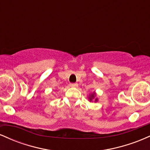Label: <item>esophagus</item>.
Instances as JSON below:
<instances>
[{"instance_id": "1", "label": "esophagus", "mask_w": 150, "mask_h": 150, "mask_svg": "<svg viewBox=\"0 0 150 150\" xmlns=\"http://www.w3.org/2000/svg\"><path fill=\"white\" fill-rule=\"evenodd\" d=\"M70 87H77V83H70Z\"/></svg>"}]
</instances>
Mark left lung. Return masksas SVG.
Returning a JSON list of instances; mask_svg holds the SVG:
<instances>
[{"label":"left lung","instance_id":"8db88e82","mask_svg":"<svg viewBox=\"0 0 150 150\" xmlns=\"http://www.w3.org/2000/svg\"><path fill=\"white\" fill-rule=\"evenodd\" d=\"M88 99L90 102H92L93 101H94V102H97L99 99H98V98H97V93L95 92H91L88 96Z\"/></svg>","mask_w":150,"mask_h":150}]
</instances>
